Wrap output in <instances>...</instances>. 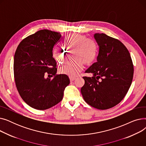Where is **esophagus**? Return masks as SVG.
<instances>
[{"label":"esophagus","instance_id":"obj_1","mask_svg":"<svg viewBox=\"0 0 146 146\" xmlns=\"http://www.w3.org/2000/svg\"><path fill=\"white\" fill-rule=\"evenodd\" d=\"M69 79H70V80L71 81V82H72V81H74L75 79H76V78H74V77H69Z\"/></svg>","mask_w":146,"mask_h":146}]
</instances>
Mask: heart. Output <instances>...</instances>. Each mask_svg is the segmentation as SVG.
Listing matches in <instances>:
<instances>
[{
	"mask_svg": "<svg viewBox=\"0 0 146 146\" xmlns=\"http://www.w3.org/2000/svg\"><path fill=\"white\" fill-rule=\"evenodd\" d=\"M64 47H55L52 50V55L58 63H63L66 58L67 52L73 50V57L74 60L68 61L60 68V72L64 74L74 77L83 69V63L90 64L96 59L98 47L93 38L86 35L72 34L67 35L63 42Z\"/></svg>",
	"mask_w": 146,
	"mask_h": 146,
	"instance_id": "b5f03b06",
	"label": "heart"
}]
</instances>
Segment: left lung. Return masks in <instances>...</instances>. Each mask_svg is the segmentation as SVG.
<instances>
[{
  "mask_svg": "<svg viewBox=\"0 0 146 146\" xmlns=\"http://www.w3.org/2000/svg\"><path fill=\"white\" fill-rule=\"evenodd\" d=\"M99 45L97 61L85 73L81 93L85 102L98 110H108L124 99L131 85L134 66L130 54L119 40L105 34H95Z\"/></svg>",
  "mask_w": 146,
  "mask_h": 146,
  "instance_id": "obj_1",
  "label": "left lung"
}]
</instances>
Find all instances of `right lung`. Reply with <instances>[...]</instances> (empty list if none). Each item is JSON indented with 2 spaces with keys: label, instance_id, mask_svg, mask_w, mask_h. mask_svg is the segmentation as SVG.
<instances>
[{
  "label": "right lung",
  "instance_id": "add662e5",
  "mask_svg": "<svg viewBox=\"0 0 146 146\" xmlns=\"http://www.w3.org/2000/svg\"><path fill=\"white\" fill-rule=\"evenodd\" d=\"M61 39L60 33L40 30L22 40L15 51V85L22 99L34 109L45 110L57 105L70 83L67 75L56 74L57 63L52 55ZM45 74L53 78H45Z\"/></svg>",
  "mask_w": 146,
  "mask_h": 146
}]
</instances>
